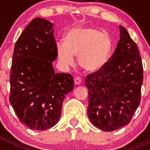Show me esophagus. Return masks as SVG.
I'll return each instance as SVG.
<instances>
[{
  "mask_svg": "<svg viewBox=\"0 0 150 150\" xmlns=\"http://www.w3.org/2000/svg\"><path fill=\"white\" fill-rule=\"evenodd\" d=\"M74 83H75L76 85L80 84V83H81V82H82L81 78L79 77V76H76V77L74 78Z\"/></svg>",
  "mask_w": 150,
  "mask_h": 150,
  "instance_id": "obj_1",
  "label": "esophagus"
}]
</instances>
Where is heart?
<instances>
[{"instance_id":"1","label":"heart","mask_w":150,"mask_h":150,"mask_svg":"<svg viewBox=\"0 0 150 150\" xmlns=\"http://www.w3.org/2000/svg\"><path fill=\"white\" fill-rule=\"evenodd\" d=\"M112 47V40L107 34L91 28H80L71 30L64 43L57 44V53L64 65H73L75 55L85 71L96 72L107 62Z\"/></svg>"}]
</instances>
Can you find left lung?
Masks as SVG:
<instances>
[{
	"label": "left lung",
	"instance_id": "1",
	"mask_svg": "<svg viewBox=\"0 0 150 150\" xmlns=\"http://www.w3.org/2000/svg\"><path fill=\"white\" fill-rule=\"evenodd\" d=\"M120 39L105 65L87 75L88 116L104 132L128 125L140 103L144 69L138 48L126 29L120 26Z\"/></svg>",
	"mask_w": 150,
	"mask_h": 150
}]
</instances>
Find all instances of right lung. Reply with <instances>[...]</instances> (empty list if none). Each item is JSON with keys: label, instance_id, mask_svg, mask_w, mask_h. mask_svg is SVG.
<instances>
[{"label": "right lung", "instance_id": "1", "mask_svg": "<svg viewBox=\"0 0 150 150\" xmlns=\"http://www.w3.org/2000/svg\"><path fill=\"white\" fill-rule=\"evenodd\" d=\"M53 28L50 21L34 18L17 40L12 60L10 103L21 122L38 131L58 122L64 97L74 89L71 74L53 69Z\"/></svg>", "mask_w": 150, "mask_h": 150}]
</instances>
